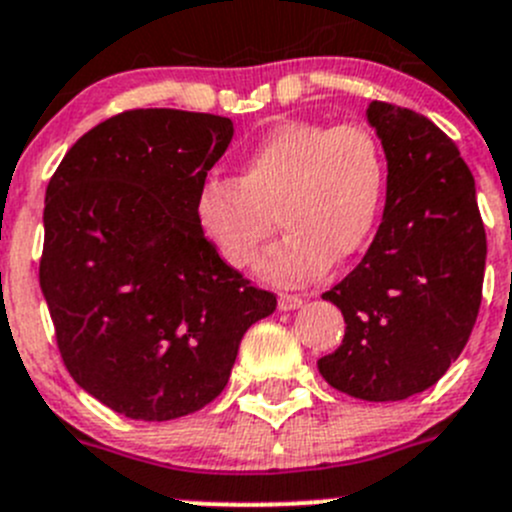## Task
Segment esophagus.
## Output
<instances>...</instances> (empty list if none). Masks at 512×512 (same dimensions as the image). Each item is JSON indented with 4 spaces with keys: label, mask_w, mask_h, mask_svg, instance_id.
Listing matches in <instances>:
<instances>
[{
    "label": "esophagus",
    "mask_w": 512,
    "mask_h": 512,
    "mask_svg": "<svg viewBox=\"0 0 512 512\" xmlns=\"http://www.w3.org/2000/svg\"><path fill=\"white\" fill-rule=\"evenodd\" d=\"M302 297H297V295H280V310H297V307H302Z\"/></svg>",
    "instance_id": "1"
}]
</instances>
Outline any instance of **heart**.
Returning <instances> with one entry per match:
<instances>
[{"instance_id": "1", "label": "heart", "mask_w": 512, "mask_h": 512, "mask_svg": "<svg viewBox=\"0 0 512 512\" xmlns=\"http://www.w3.org/2000/svg\"><path fill=\"white\" fill-rule=\"evenodd\" d=\"M388 187L380 140L362 124H275L240 162L237 180L207 177L195 217L215 255L247 270L277 227L285 237L257 265L275 285L322 275L355 257L375 232Z\"/></svg>"}]
</instances>
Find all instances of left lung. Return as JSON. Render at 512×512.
<instances>
[{
    "label": "left lung",
    "mask_w": 512,
    "mask_h": 512,
    "mask_svg": "<svg viewBox=\"0 0 512 512\" xmlns=\"http://www.w3.org/2000/svg\"><path fill=\"white\" fill-rule=\"evenodd\" d=\"M365 117L388 162L385 207L360 265L322 295L347 327L317 370L340 393L395 403L433 388L463 352L488 245L473 172L455 142L388 102H370Z\"/></svg>",
    "instance_id": "obj_1"
}]
</instances>
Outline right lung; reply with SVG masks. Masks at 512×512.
I'll use <instances>...</instances> for the list:
<instances>
[{"mask_svg": "<svg viewBox=\"0 0 512 512\" xmlns=\"http://www.w3.org/2000/svg\"><path fill=\"white\" fill-rule=\"evenodd\" d=\"M227 117L132 109L79 137L49 180L39 285L79 388L165 423L225 390L247 327L275 295L227 267L195 197L230 147Z\"/></svg>", "mask_w": 512, "mask_h": 512, "instance_id": "add662e5", "label": "right lung"}]
</instances>
